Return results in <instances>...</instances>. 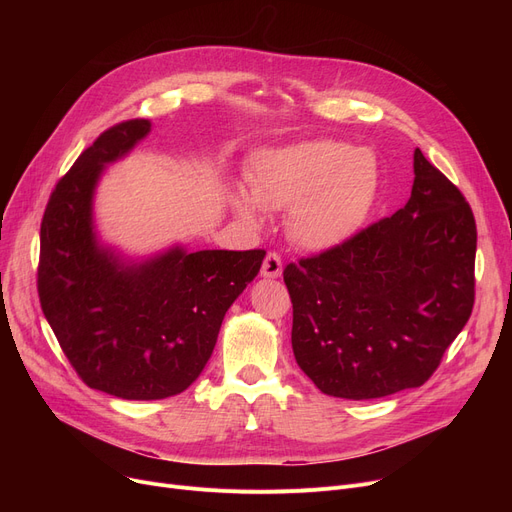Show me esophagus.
<instances>
[{"label": "esophagus", "instance_id": "1", "mask_svg": "<svg viewBox=\"0 0 512 512\" xmlns=\"http://www.w3.org/2000/svg\"><path fill=\"white\" fill-rule=\"evenodd\" d=\"M261 276L263 278H280L282 276V259L278 253H267L261 265Z\"/></svg>", "mask_w": 512, "mask_h": 512}]
</instances>
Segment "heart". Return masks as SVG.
<instances>
[{"instance_id":"obj_1","label":"heart","mask_w":512,"mask_h":512,"mask_svg":"<svg viewBox=\"0 0 512 512\" xmlns=\"http://www.w3.org/2000/svg\"><path fill=\"white\" fill-rule=\"evenodd\" d=\"M251 193L236 188L230 203L240 220L261 226L263 209L288 211V234L311 253L353 240L380 191L373 153L334 139L263 149L249 170Z\"/></svg>"}]
</instances>
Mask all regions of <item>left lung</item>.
<instances>
[{
	"label": "left lung",
	"instance_id": "left-lung-1",
	"mask_svg": "<svg viewBox=\"0 0 512 512\" xmlns=\"http://www.w3.org/2000/svg\"><path fill=\"white\" fill-rule=\"evenodd\" d=\"M413 172L405 207L284 270L294 359L328 396L419 388L473 311V211L419 149Z\"/></svg>",
	"mask_w": 512,
	"mask_h": 512
}]
</instances>
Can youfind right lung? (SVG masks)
Here are the masks:
<instances>
[{
  "instance_id": "obj_1",
  "label": "right lung",
  "mask_w": 512,
  "mask_h": 512,
  "mask_svg": "<svg viewBox=\"0 0 512 512\" xmlns=\"http://www.w3.org/2000/svg\"><path fill=\"white\" fill-rule=\"evenodd\" d=\"M151 132L128 120L83 153L58 182L41 224L39 299L83 382L124 400L184 392L207 365L226 311L265 251H195L180 242L128 255L97 230L95 195L107 166Z\"/></svg>"
}]
</instances>
